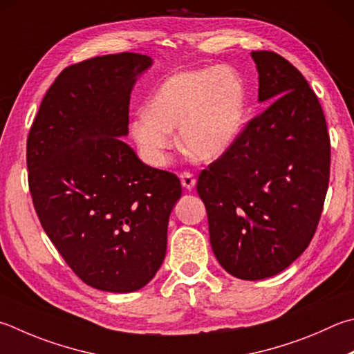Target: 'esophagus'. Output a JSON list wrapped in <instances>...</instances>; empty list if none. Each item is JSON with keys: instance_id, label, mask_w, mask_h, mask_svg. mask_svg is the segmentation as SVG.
<instances>
[{"instance_id": "esophagus-1", "label": "esophagus", "mask_w": 354, "mask_h": 354, "mask_svg": "<svg viewBox=\"0 0 354 354\" xmlns=\"http://www.w3.org/2000/svg\"><path fill=\"white\" fill-rule=\"evenodd\" d=\"M179 179H181V184H183V187L185 190H192V189L195 187V184H196L195 176L192 175V173H189V171L181 173V175H179Z\"/></svg>"}]
</instances>
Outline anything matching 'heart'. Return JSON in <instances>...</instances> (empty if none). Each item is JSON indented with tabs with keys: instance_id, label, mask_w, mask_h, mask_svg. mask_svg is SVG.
I'll list each match as a JSON object with an SVG mask.
<instances>
[{
	"instance_id": "b5f03b06",
	"label": "heart",
	"mask_w": 354,
	"mask_h": 354,
	"mask_svg": "<svg viewBox=\"0 0 354 354\" xmlns=\"http://www.w3.org/2000/svg\"><path fill=\"white\" fill-rule=\"evenodd\" d=\"M248 94L241 75L221 65L170 75L130 122V136L147 164L169 162L179 128V144L198 160L221 158L239 138Z\"/></svg>"
}]
</instances>
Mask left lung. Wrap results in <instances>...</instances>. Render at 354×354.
I'll return each mask as SVG.
<instances>
[{"mask_svg": "<svg viewBox=\"0 0 354 354\" xmlns=\"http://www.w3.org/2000/svg\"><path fill=\"white\" fill-rule=\"evenodd\" d=\"M259 102H271L234 145L203 170L216 260L241 280L272 277L299 259L316 232L330 179V138L317 95L283 57L250 53Z\"/></svg>", "mask_w": 354, "mask_h": 354, "instance_id": "8db88e82", "label": "left lung"}]
</instances>
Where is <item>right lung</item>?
<instances>
[{"instance_id":"obj_1","label":"right lung","mask_w":354,"mask_h":354,"mask_svg":"<svg viewBox=\"0 0 354 354\" xmlns=\"http://www.w3.org/2000/svg\"><path fill=\"white\" fill-rule=\"evenodd\" d=\"M151 65L122 53L63 69L29 131V189L44 232L100 291L133 292L155 277L181 198L175 175L140 162L120 139L134 83Z\"/></svg>"}]
</instances>
